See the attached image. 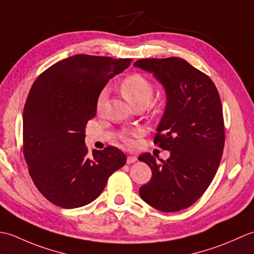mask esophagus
Instances as JSON below:
<instances>
[{
    "instance_id": "esophagus-1",
    "label": "esophagus",
    "mask_w": 254,
    "mask_h": 254,
    "mask_svg": "<svg viewBox=\"0 0 254 254\" xmlns=\"http://www.w3.org/2000/svg\"><path fill=\"white\" fill-rule=\"evenodd\" d=\"M137 160V157L136 156H133V155H130V156H127V164H132V163H135V161Z\"/></svg>"
}]
</instances>
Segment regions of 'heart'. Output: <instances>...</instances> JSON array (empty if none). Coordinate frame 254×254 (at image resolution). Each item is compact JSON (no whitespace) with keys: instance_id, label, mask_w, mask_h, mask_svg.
<instances>
[{"instance_id":"heart-1","label":"heart","mask_w":254,"mask_h":254,"mask_svg":"<svg viewBox=\"0 0 254 254\" xmlns=\"http://www.w3.org/2000/svg\"><path fill=\"white\" fill-rule=\"evenodd\" d=\"M121 91L126 98L130 104L134 107L137 105L146 106L148 105L150 100L153 98L154 95V87L153 84L149 80L143 76L141 74H132L122 80L121 83ZM108 87L102 88L96 99V109L97 111H100L104 107L105 102L108 97ZM138 132H132L131 134H127L123 136V141L127 144L131 145L133 143L132 135H136Z\"/></svg>"}]
</instances>
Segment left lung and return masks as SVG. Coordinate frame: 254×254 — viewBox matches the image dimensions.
<instances>
[{"mask_svg":"<svg viewBox=\"0 0 254 254\" xmlns=\"http://www.w3.org/2000/svg\"><path fill=\"white\" fill-rule=\"evenodd\" d=\"M134 66L164 86L167 104L154 143L170 152L160 163L149 153L139 156L152 169L139 195L161 212H178L195 203L216 175L225 144L222 101L213 80L181 58L142 59Z\"/></svg>","mask_w":254,"mask_h":254,"instance_id":"left-lung-1","label":"left lung"}]
</instances>
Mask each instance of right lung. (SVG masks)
<instances>
[{"label": "right lung", "instance_id": "obj_1", "mask_svg": "<svg viewBox=\"0 0 254 254\" xmlns=\"http://www.w3.org/2000/svg\"><path fill=\"white\" fill-rule=\"evenodd\" d=\"M132 59L76 55L53 64L32 84L23 113L24 157L38 190L63 208L87 205L127 163L115 146L88 153L85 128L99 91Z\"/></svg>", "mask_w": 254, "mask_h": 254}]
</instances>
